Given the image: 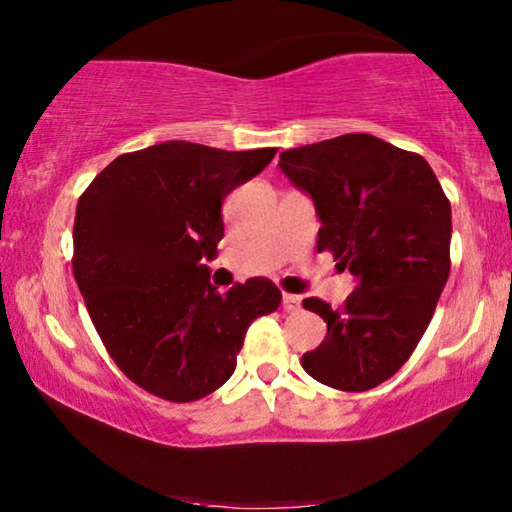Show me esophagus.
Wrapping results in <instances>:
<instances>
[{
  "mask_svg": "<svg viewBox=\"0 0 512 512\" xmlns=\"http://www.w3.org/2000/svg\"><path fill=\"white\" fill-rule=\"evenodd\" d=\"M284 310L286 313H298L301 310V296H293V293H284Z\"/></svg>",
  "mask_w": 512,
  "mask_h": 512,
  "instance_id": "esophagus-1",
  "label": "esophagus"
}]
</instances>
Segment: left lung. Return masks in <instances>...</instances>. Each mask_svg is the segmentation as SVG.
I'll list each match as a JSON object with an SVG mask.
<instances>
[{
  "instance_id": "obj_1",
  "label": "left lung",
  "mask_w": 512,
  "mask_h": 512,
  "mask_svg": "<svg viewBox=\"0 0 512 512\" xmlns=\"http://www.w3.org/2000/svg\"><path fill=\"white\" fill-rule=\"evenodd\" d=\"M279 168L313 197L317 250L356 279L342 308L303 301L327 337L301 366L334 390H373L409 361L436 313L450 274V199L424 156L373 134L289 149Z\"/></svg>"
}]
</instances>
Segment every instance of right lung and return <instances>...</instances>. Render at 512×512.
<instances>
[{
    "mask_svg": "<svg viewBox=\"0 0 512 512\" xmlns=\"http://www.w3.org/2000/svg\"><path fill=\"white\" fill-rule=\"evenodd\" d=\"M274 154L163 142L117 156L79 197L74 279L110 358L151 395L219 390L252 320L279 308L264 276L219 293L202 264L223 238L221 202Z\"/></svg>",
    "mask_w": 512,
    "mask_h": 512,
    "instance_id": "obj_1",
    "label": "right lung"
}]
</instances>
